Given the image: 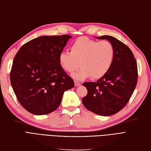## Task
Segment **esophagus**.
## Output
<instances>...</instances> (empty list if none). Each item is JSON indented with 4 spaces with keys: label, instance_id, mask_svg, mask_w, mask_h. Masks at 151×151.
<instances>
[{
    "label": "esophagus",
    "instance_id": "34e87169",
    "mask_svg": "<svg viewBox=\"0 0 151 151\" xmlns=\"http://www.w3.org/2000/svg\"><path fill=\"white\" fill-rule=\"evenodd\" d=\"M81 85V83L80 82L77 81H75V86H80Z\"/></svg>",
    "mask_w": 151,
    "mask_h": 151
}]
</instances>
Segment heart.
Returning a JSON list of instances; mask_svg holds the SVG:
<instances>
[{"label":"heart","instance_id":"obj_1","mask_svg":"<svg viewBox=\"0 0 151 151\" xmlns=\"http://www.w3.org/2000/svg\"><path fill=\"white\" fill-rule=\"evenodd\" d=\"M115 50L112 44L107 40L96 41L86 37L78 38L71 46V51H62L58 56L60 65L68 72H73L75 79L83 80L91 76L99 79L104 76L113 65Z\"/></svg>","mask_w":151,"mask_h":151}]
</instances>
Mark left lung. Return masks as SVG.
I'll return each instance as SVG.
<instances>
[{"mask_svg":"<svg viewBox=\"0 0 151 151\" xmlns=\"http://www.w3.org/2000/svg\"><path fill=\"white\" fill-rule=\"evenodd\" d=\"M109 40L115 50L111 68L96 82L83 83L88 93L82 103L88 110L102 116L115 114L127 105L137 83V65L130 48L112 36L96 37Z\"/></svg>","mask_w":151,"mask_h":151,"instance_id":"left-lung-1","label":"left lung"}]
</instances>
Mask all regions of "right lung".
<instances>
[{"label":"right lung","instance_id":"right-lung-1","mask_svg":"<svg viewBox=\"0 0 151 151\" xmlns=\"http://www.w3.org/2000/svg\"><path fill=\"white\" fill-rule=\"evenodd\" d=\"M71 36H40L26 42L14 58L10 73L13 90L29 112L45 115L60 106L74 81L61 67L58 56Z\"/></svg>","mask_w":151,"mask_h":151}]
</instances>
